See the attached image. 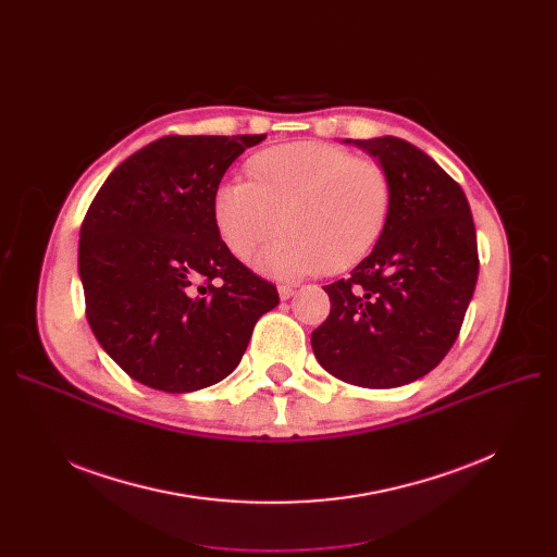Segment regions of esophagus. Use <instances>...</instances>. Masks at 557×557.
Instances as JSON below:
<instances>
[{
	"instance_id": "1",
	"label": "esophagus",
	"mask_w": 557,
	"mask_h": 557,
	"mask_svg": "<svg viewBox=\"0 0 557 557\" xmlns=\"http://www.w3.org/2000/svg\"><path fill=\"white\" fill-rule=\"evenodd\" d=\"M277 294H280V298H282V300H288V298H294L296 288H294V286H288V284H280V286H277Z\"/></svg>"
}]
</instances>
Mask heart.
Wrapping results in <instances>:
<instances>
[{"label": "heart", "mask_w": 557, "mask_h": 557, "mask_svg": "<svg viewBox=\"0 0 557 557\" xmlns=\"http://www.w3.org/2000/svg\"><path fill=\"white\" fill-rule=\"evenodd\" d=\"M246 175L248 183L214 187L212 221L239 261H248L280 225L282 237L257 259L267 275L341 273L366 257L386 227L388 171L336 144L273 146L246 162Z\"/></svg>", "instance_id": "heart-1"}]
</instances>
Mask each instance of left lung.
I'll return each mask as SVG.
<instances>
[{
	"label": "left lung",
	"instance_id": "obj_1",
	"mask_svg": "<svg viewBox=\"0 0 557 557\" xmlns=\"http://www.w3.org/2000/svg\"><path fill=\"white\" fill-rule=\"evenodd\" d=\"M388 171L382 237L347 280L323 286L327 320L311 334L318 363L361 388H397L431 372L458 338L479 277L476 230L460 185L399 137L345 139Z\"/></svg>",
	"mask_w": 557,
	"mask_h": 557
}]
</instances>
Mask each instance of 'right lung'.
Wrapping results in <instances>:
<instances>
[{"label":"right lung","instance_id":"obj_1","mask_svg":"<svg viewBox=\"0 0 557 557\" xmlns=\"http://www.w3.org/2000/svg\"><path fill=\"white\" fill-rule=\"evenodd\" d=\"M263 135H166L116 166L81 225L87 323L135 382L164 393L239 366L277 288L232 257L212 221L227 166Z\"/></svg>","mask_w":557,"mask_h":557}]
</instances>
